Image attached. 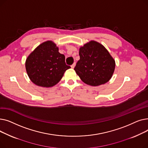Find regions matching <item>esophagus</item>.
<instances>
[{"mask_svg":"<svg viewBox=\"0 0 148 148\" xmlns=\"http://www.w3.org/2000/svg\"><path fill=\"white\" fill-rule=\"evenodd\" d=\"M75 66V62H74V63L71 65V68H74Z\"/></svg>","mask_w":148,"mask_h":148,"instance_id":"obj_1","label":"esophagus"}]
</instances>
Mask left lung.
<instances>
[{
	"mask_svg": "<svg viewBox=\"0 0 148 148\" xmlns=\"http://www.w3.org/2000/svg\"><path fill=\"white\" fill-rule=\"evenodd\" d=\"M79 56L74 70L84 83L96 86L111 79L115 61L103 45L91 41L80 47Z\"/></svg>",
	"mask_w": 148,
	"mask_h": 148,
	"instance_id": "1",
	"label": "left lung"
}]
</instances>
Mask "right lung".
<instances>
[{"mask_svg":"<svg viewBox=\"0 0 148 148\" xmlns=\"http://www.w3.org/2000/svg\"><path fill=\"white\" fill-rule=\"evenodd\" d=\"M70 68L65 63V56L50 41L37 47L26 61V71L30 80L42 87L53 86Z\"/></svg>","mask_w":148,"mask_h":148,"instance_id":"obj_1","label":"right lung"}]
</instances>
